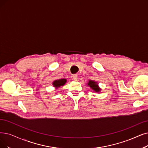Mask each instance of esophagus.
Instances as JSON below:
<instances>
[{"instance_id":"34e87169","label":"esophagus","mask_w":148,"mask_h":148,"mask_svg":"<svg viewBox=\"0 0 148 148\" xmlns=\"http://www.w3.org/2000/svg\"><path fill=\"white\" fill-rule=\"evenodd\" d=\"M72 78H73V79L74 81H77L78 80V76H77V75H73L72 76Z\"/></svg>"}]
</instances>
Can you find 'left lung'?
Listing matches in <instances>:
<instances>
[{"instance_id":"1","label":"left lung","mask_w":148,"mask_h":148,"mask_svg":"<svg viewBox=\"0 0 148 148\" xmlns=\"http://www.w3.org/2000/svg\"><path fill=\"white\" fill-rule=\"evenodd\" d=\"M87 84L88 86H89V87H90V88H92V89L95 92H100V91H101V88L99 87L98 82L95 81L89 80Z\"/></svg>"}]
</instances>
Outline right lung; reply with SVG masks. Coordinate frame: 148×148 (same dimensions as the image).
Listing matches in <instances>:
<instances>
[{"label":"right lung","mask_w":148,"mask_h":148,"mask_svg":"<svg viewBox=\"0 0 148 148\" xmlns=\"http://www.w3.org/2000/svg\"><path fill=\"white\" fill-rule=\"evenodd\" d=\"M67 79H56L53 82V86L55 88H58L59 87H60L61 86H63L66 83Z\"/></svg>","instance_id":"1"}]
</instances>
